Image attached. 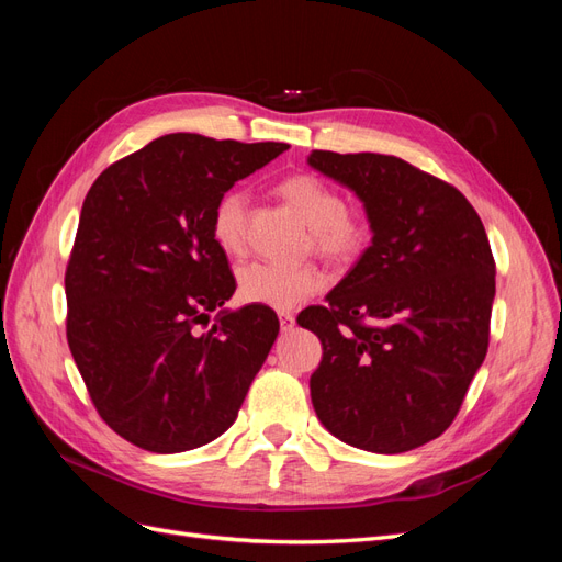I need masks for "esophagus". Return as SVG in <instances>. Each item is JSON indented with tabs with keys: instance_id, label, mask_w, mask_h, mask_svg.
<instances>
[{
	"instance_id": "obj_1",
	"label": "esophagus",
	"mask_w": 562,
	"mask_h": 562,
	"mask_svg": "<svg viewBox=\"0 0 562 562\" xmlns=\"http://www.w3.org/2000/svg\"><path fill=\"white\" fill-rule=\"evenodd\" d=\"M279 321H281V330H283V333L293 330V326H295V316H293V314L281 312V314H279Z\"/></svg>"
}]
</instances>
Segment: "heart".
<instances>
[{"instance_id":"obj_1","label":"heart","mask_w":562,"mask_h":562,"mask_svg":"<svg viewBox=\"0 0 562 562\" xmlns=\"http://www.w3.org/2000/svg\"><path fill=\"white\" fill-rule=\"evenodd\" d=\"M279 194L312 227V246L333 262H349L368 241V227L361 217L347 213V203L330 184L314 176H291L279 184ZM248 194L229 190L217 199L211 232L215 244L229 255L246 248ZM316 267H288L277 262H250L239 269V295L250 304L271 310H293L314 297L323 288Z\"/></svg>"}]
</instances>
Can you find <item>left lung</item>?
I'll use <instances>...</instances> for the list:
<instances>
[{"label": "left lung", "mask_w": 562, "mask_h": 562, "mask_svg": "<svg viewBox=\"0 0 562 562\" xmlns=\"http://www.w3.org/2000/svg\"><path fill=\"white\" fill-rule=\"evenodd\" d=\"M307 164L359 196L372 232L326 307L297 316L323 345L314 411L347 446L415 450L450 427L487 353L485 227L462 192L398 157L314 149Z\"/></svg>", "instance_id": "8db88e82"}]
</instances>
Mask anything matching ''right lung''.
<instances>
[{
	"label": "right lung",
	"mask_w": 562,
	"mask_h": 562,
	"mask_svg": "<svg viewBox=\"0 0 562 562\" xmlns=\"http://www.w3.org/2000/svg\"><path fill=\"white\" fill-rule=\"evenodd\" d=\"M285 149L171 133L105 168L83 199L65 271L67 345L95 411L128 443L194 450L239 415L279 318L265 304L225 310L236 281L211 217L236 180Z\"/></svg>",
	"instance_id": "right-lung-1"
}]
</instances>
